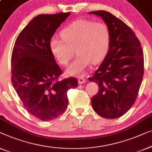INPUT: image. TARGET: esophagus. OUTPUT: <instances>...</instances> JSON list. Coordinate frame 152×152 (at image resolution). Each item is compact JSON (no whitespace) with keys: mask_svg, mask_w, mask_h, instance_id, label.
Returning a JSON list of instances; mask_svg holds the SVG:
<instances>
[{"mask_svg":"<svg viewBox=\"0 0 152 152\" xmlns=\"http://www.w3.org/2000/svg\"><path fill=\"white\" fill-rule=\"evenodd\" d=\"M78 83L79 84H84V83H86V80L84 78H81V77H80V78H78Z\"/></svg>","mask_w":152,"mask_h":152,"instance_id":"obj_1","label":"esophagus"}]
</instances>
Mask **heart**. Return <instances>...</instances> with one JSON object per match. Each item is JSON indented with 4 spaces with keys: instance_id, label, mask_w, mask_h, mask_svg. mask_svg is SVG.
Segmentation results:
<instances>
[{
    "instance_id": "1",
    "label": "heart",
    "mask_w": 152,
    "mask_h": 152,
    "mask_svg": "<svg viewBox=\"0 0 152 152\" xmlns=\"http://www.w3.org/2000/svg\"><path fill=\"white\" fill-rule=\"evenodd\" d=\"M63 40L53 37L50 48L58 63L66 65L74 54H78L66 69L69 76H81L90 65L102 61L107 54L110 43V31L103 23L78 19L61 32Z\"/></svg>"
}]
</instances>
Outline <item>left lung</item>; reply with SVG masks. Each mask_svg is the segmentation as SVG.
I'll use <instances>...</instances> for the list:
<instances>
[{
    "label": "left lung",
    "mask_w": 152,
    "mask_h": 152,
    "mask_svg": "<svg viewBox=\"0 0 152 152\" xmlns=\"http://www.w3.org/2000/svg\"><path fill=\"white\" fill-rule=\"evenodd\" d=\"M88 14L101 17L110 34L107 54L89 78L99 87L91 98V105L99 116L117 118L132 107L137 97L144 74L143 52L135 34L121 19L103 10Z\"/></svg>",
    "instance_id": "left-lung-1"
}]
</instances>
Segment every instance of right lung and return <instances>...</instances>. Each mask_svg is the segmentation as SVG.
I'll use <instances>...</instances> for the list:
<instances>
[{"mask_svg": "<svg viewBox=\"0 0 152 152\" xmlns=\"http://www.w3.org/2000/svg\"><path fill=\"white\" fill-rule=\"evenodd\" d=\"M71 12L40 14L21 31L13 49L12 82L27 112L43 121L65 112L67 91L78 87L76 78L58 80L62 70L50 48L55 31Z\"/></svg>", "mask_w": 152, "mask_h": 152, "instance_id": "add662e5", "label": "right lung"}]
</instances>
